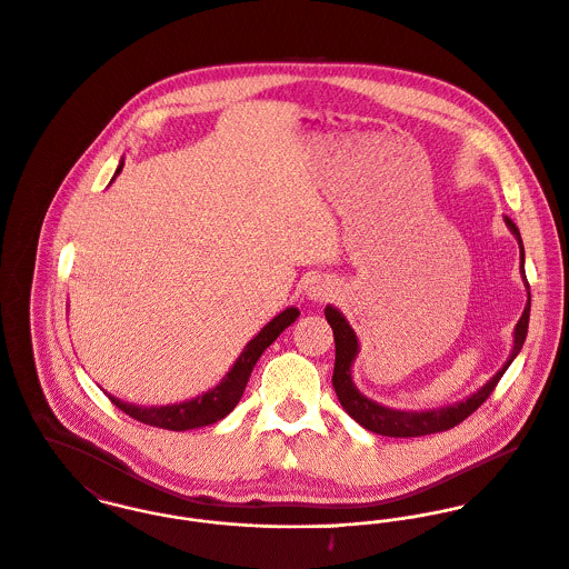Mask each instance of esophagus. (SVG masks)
<instances>
[{"instance_id":"esophagus-1","label":"esophagus","mask_w":569,"mask_h":569,"mask_svg":"<svg viewBox=\"0 0 569 569\" xmlns=\"http://www.w3.org/2000/svg\"><path fill=\"white\" fill-rule=\"evenodd\" d=\"M333 295H336V283H333L331 279L318 277V279H312V281L308 283V299L315 301V303L329 301Z\"/></svg>"}]
</instances>
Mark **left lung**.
Masks as SVG:
<instances>
[{
	"instance_id": "1",
	"label": "left lung",
	"mask_w": 569,
	"mask_h": 569,
	"mask_svg": "<svg viewBox=\"0 0 569 569\" xmlns=\"http://www.w3.org/2000/svg\"><path fill=\"white\" fill-rule=\"evenodd\" d=\"M506 227L508 231L515 236L517 244H519V272L526 286V308L523 315L517 320L515 329H512V349L510 356L506 358L502 369L489 379L482 388H478L476 392L467 395L465 399L456 401V403H447L439 408H430V410H397V408H388L381 406L378 401L369 399L367 395H362L353 381V362L360 353V340L358 333L353 331V327L349 325L347 316L342 315L338 308L327 306L325 308V318L333 329V342H336V365H333V390L338 395L340 406L347 410V415L358 421L365 430L376 432L381 437H395V439H410V437H426V435H437L445 432L453 426H458L460 421H465L476 408H480L485 403V399L493 392V388L498 386V381L502 379L506 369L512 365V360L519 356L526 333H528V318H530V286L526 279V270H523V242L519 236L517 224L505 216Z\"/></svg>"
}]
</instances>
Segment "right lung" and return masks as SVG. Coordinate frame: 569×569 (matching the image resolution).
Returning a JSON list of instances; mask_svg holds the SVG:
<instances>
[{
  "mask_svg": "<svg viewBox=\"0 0 569 569\" xmlns=\"http://www.w3.org/2000/svg\"><path fill=\"white\" fill-rule=\"evenodd\" d=\"M122 168H124V157H122L111 183L118 179ZM299 315L301 312L297 308H286L281 315L274 316L268 325L261 327V331L254 336L253 340L247 342V347L242 349V353L238 356V360L233 362L229 373L220 379L213 388L204 390L202 395H198L193 399L179 401V403H166V406H139V403H127V401L113 397L111 392H107V395L120 410L127 412L128 417L146 423V426H154V428H163V430H172V432H186L193 428H204V426L218 423L242 399L247 381L251 378V371H253L257 360L261 358V353L279 338V333L283 329H288L299 318Z\"/></svg>",
  "mask_w": 569,
  "mask_h": 569,
  "instance_id": "obj_1",
  "label": "right lung"
}]
</instances>
